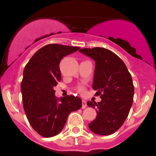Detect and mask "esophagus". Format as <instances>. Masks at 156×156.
Returning a JSON list of instances; mask_svg holds the SVG:
<instances>
[{
    "mask_svg": "<svg viewBox=\"0 0 156 156\" xmlns=\"http://www.w3.org/2000/svg\"><path fill=\"white\" fill-rule=\"evenodd\" d=\"M87 107V102L85 100H83L82 101V108H85Z\"/></svg>",
    "mask_w": 156,
    "mask_h": 156,
    "instance_id": "esophagus-1",
    "label": "esophagus"
}]
</instances>
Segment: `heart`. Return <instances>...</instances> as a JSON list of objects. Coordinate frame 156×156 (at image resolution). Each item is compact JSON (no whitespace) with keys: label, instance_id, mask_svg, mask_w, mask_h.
<instances>
[{"label":"heart","instance_id":"heart-1","mask_svg":"<svg viewBox=\"0 0 156 156\" xmlns=\"http://www.w3.org/2000/svg\"><path fill=\"white\" fill-rule=\"evenodd\" d=\"M77 90L80 93H83V92H84V87L83 86H79L77 87Z\"/></svg>","mask_w":156,"mask_h":156}]
</instances>
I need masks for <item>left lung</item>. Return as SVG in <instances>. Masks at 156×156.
Masks as SVG:
<instances>
[{
	"label": "left lung",
	"instance_id": "obj_1",
	"mask_svg": "<svg viewBox=\"0 0 156 156\" xmlns=\"http://www.w3.org/2000/svg\"><path fill=\"white\" fill-rule=\"evenodd\" d=\"M80 52L95 62L92 87L100 102L87 101L96 109L97 116L88 126L93 133L110 135L121 127L133 104V87L130 73L122 59L103 48H83Z\"/></svg>",
	"mask_w": 156,
	"mask_h": 156
}]
</instances>
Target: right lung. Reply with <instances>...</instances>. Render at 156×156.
<instances>
[{
    "instance_id": "obj_1",
    "label": "right lung",
    "mask_w": 156,
    "mask_h": 156,
    "mask_svg": "<svg viewBox=\"0 0 156 156\" xmlns=\"http://www.w3.org/2000/svg\"><path fill=\"white\" fill-rule=\"evenodd\" d=\"M78 47L51 44L43 47L30 58L23 71L21 83L23 103L30 124L44 137L58 134L70 112L82 107V100L73 95L56 98L54 87L61 80L59 64Z\"/></svg>"
}]
</instances>
